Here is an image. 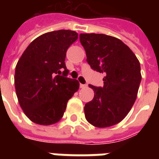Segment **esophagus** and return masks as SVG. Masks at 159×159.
Here are the masks:
<instances>
[{"label":"esophagus","mask_w":159,"mask_h":159,"mask_svg":"<svg viewBox=\"0 0 159 159\" xmlns=\"http://www.w3.org/2000/svg\"><path fill=\"white\" fill-rule=\"evenodd\" d=\"M87 87V86L86 84H82V83H80V87H81V88H86Z\"/></svg>","instance_id":"34e87169"}]
</instances>
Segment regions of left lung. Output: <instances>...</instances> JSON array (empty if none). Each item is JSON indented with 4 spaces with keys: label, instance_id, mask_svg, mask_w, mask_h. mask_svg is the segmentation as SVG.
<instances>
[{
    "label": "left lung",
    "instance_id": "left-lung-1",
    "mask_svg": "<svg viewBox=\"0 0 159 159\" xmlns=\"http://www.w3.org/2000/svg\"><path fill=\"white\" fill-rule=\"evenodd\" d=\"M80 42L93 70L104 75V86L85 105L87 120L105 128L120 123L132 108L140 84V64L135 54L119 39L103 34H81Z\"/></svg>",
    "mask_w": 159,
    "mask_h": 159
}]
</instances>
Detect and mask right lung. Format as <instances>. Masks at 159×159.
Returning a JSON list of instances; mask_svg holds the SVG:
<instances>
[{
  "mask_svg": "<svg viewBox=\"0 0 159 159\" xmlns=\"http://www.w3.org/2000/svg\"><path fill=\"white\" fill-rule=\"evenodd\" d=\"M68 30L48 32L30 43L15 72L19 104L32 122L50 125L62 119L68 100L79 89L76 79L66 77V52L77 39ZM64 69L63 75L61 70Z\"/></svg>",
  "mask_w": 159,
  "mask_h": 159,
  "instance_id": "right-lung-1",
  "label": "right lung"
}]
</instances>
